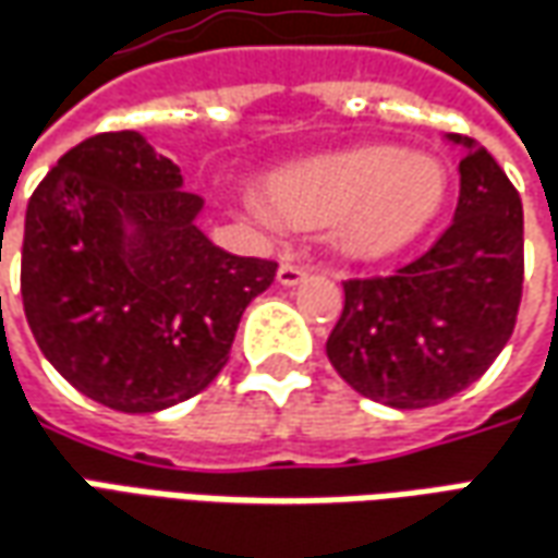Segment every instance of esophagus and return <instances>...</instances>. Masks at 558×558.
Masks as SVG:
<instances>
[{
    "mask_svg": "<svg viewBox=\"0 0 558 558\" xmlns=\"http://www.w3.org/2000/svg\"><path fill=\"white\" fill-rule=\"evenodd\" d=\"M307 275L305 266H295V263H280L278 268V280L283 287H295V283H302Z\"/></svg>",
    "mask_w": 558,
    "mask_h": 558,
    "instance_id": "esophagus-1",
    "label": "esophagus"
}]
</instances>
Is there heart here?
<instances>
[{"mask_svg": "<svg viewBox=\"0 0 558 558\" xmlns=\"http://www.w3.org/2000/svg\"><path fill=\"white\" fill-rule=\"evenodd\" d=\"M447 196V169L401 147H353L275 171L268 208L299 229L332 226L335 244L374 259L399 251L426 229Z\"/></svg>", "mask_w": 558, "mask_h": 558, "instance_id": "obj_1", "label": "heart"}]
</instances>
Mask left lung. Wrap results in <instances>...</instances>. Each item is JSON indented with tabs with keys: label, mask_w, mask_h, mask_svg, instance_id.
<instances>
[{
	"label": "left lung",
	"mask_w": 558,
	"mask_h": 558,
	"mask_svg": "<svg viewBox=\"0 0 558 558\" xmlns=\"http://www.w3.org/2000/svg\"><path fill=\"white\" fill-rule=\"evenodd\" d=\"M453 223L392 275L344 280L326 341L335 372L389 408H428L474 384L513 335L523 299V202L469 135Z\"/></svg>",
	"instance_id": "8db88e82"
}]
</instances>
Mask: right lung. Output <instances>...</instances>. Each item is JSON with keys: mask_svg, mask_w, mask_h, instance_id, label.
Segmentation results:
<instances>
[{"mask_svg": "<svg viewBox=\"0 0 558 558\" xmlns=\"http://www.w3.org/2000/svg\"><path fill=\"white\" fill-rule=\"evenodd\" d=\"M198 208L178 166L130 130L75 144L35 186L23 314L87 399L154 414L198 396L229 362L241 314L278 263L220 251L196 226Z\"/></svg>", "mask_w": 558, "mask_h": 558, "instance_id": "add662e5", "label": "right lung"}]
</instances>
